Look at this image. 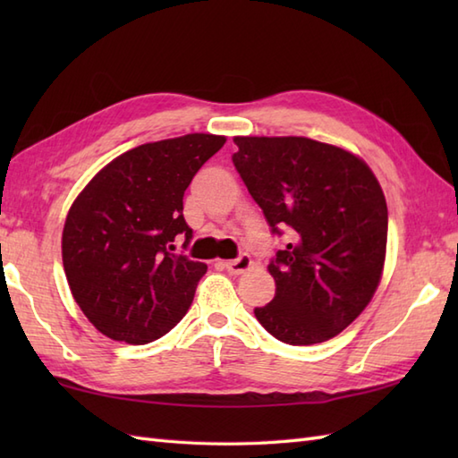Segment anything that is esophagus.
Returning a JSON list of instances; mask_svg holds the SVG:
<instances>
[{
  "instance_id": "esophagus-1",
  "label": "esophagus",
  "mask_w": 458,
  "mask_h": 458,
  "mask_svg": "<svg viewBox=\"0 0 458 458\" xmlns=\"http://www.w3.org/2000/svg\"><path fill=\"white\" fill-rule=\"evenodd\" d=\"M222 267L228 269L230 274H244L246 269L251 267V258L248 254H240L236 259L222 261Z\"/></svg>"
}]
</instances>
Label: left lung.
<instances>
[{
    "label": "left lung",
    "instance_id": "1",
    "mask_svg": "<svg viewBox=\"0 0 458 458\" xmlns=\"http://www.w3.org/2000/svg\"><path fill=\"white\" fill-rule=\"evenodd\" d=\"M234 167L274 234L276 297L256 318L285 344L336 336L362 313L382 277L387 207L356 155L309 138H234Z\"/></svg>",
    "mask_w": 458,
    "mask_h": 458
}]
</instances>
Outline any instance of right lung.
Segmentation results:
<instances>
[{
  "label": "right lung",
  "mask_w": 458,
  "mask_h": 458,
  "mask_svg": "<svg viewBox=\"0 0 458 458\" xmlns=\"http://www.w3.org/2000/svg\"><path fill=\"white\" fill-rule=\"evenodd\" d=\"M226 138L189 133L115 157L72 202L63 266L72 297L112 340L148 344L187 315L207 264L174 254L192 230L182 197Z\"/></svg>",
  "instance_id": "obj_1"
}]
</instances>
